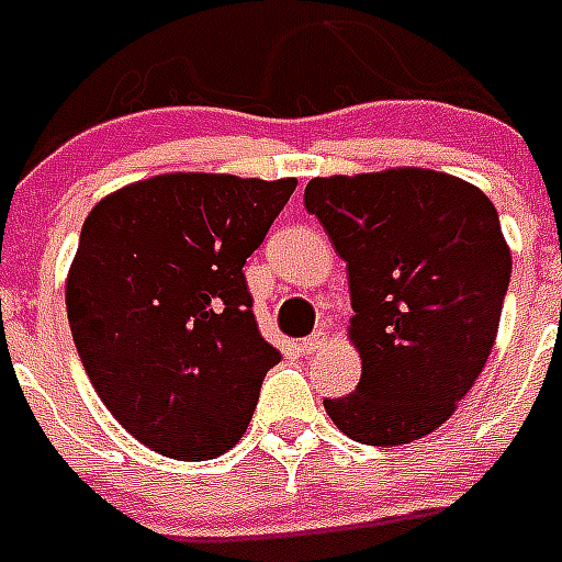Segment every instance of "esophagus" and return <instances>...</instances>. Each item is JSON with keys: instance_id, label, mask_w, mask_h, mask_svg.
I'll list each match as a JSON object with an SVG mask.
<instances>
[{"instance_id": "obj_1", "label": "esophagus", "mask_w": 562, "mask_h": 562, "mask_svg": "<svg viewBox=\"0 0 562 562\" xmlns=\"http://www.w3.org/2000/svg\"><path fill=\"white\" fill-rule=\"evenodd\" d=\"M322 342H325V339H322V334H313V336H307V339H302V342H299V351L313 353V351H318V348H322Z\"/></svg>"}]
</instances>
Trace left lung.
<instances>
[{"label": "left lung", "instance_id": "1", "mask_svg": "<svg viewBox=\"0 0 562 562\" xmlns=\"http://www.w3.org/2000/svg\"><path fill=\"white\" fill-rule=\"evenodd\" d=\"M304 205L348 263L357 392L325 401L348 438L397 447L435 432L473 389L499 330L510 249L475 186L426 168L318 177Z\"/></svg>", "mask_w": 562, "mask_h": 562}]
</instances>
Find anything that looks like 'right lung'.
Wrapping results in <instances>:
<instances>
[{
    "instance_id": "obj_1",
    "label": "right lung",
    "mask_w": 562,
    "mask_h": 562,
    "mask_svg": "<svg viewBox=\"0 0 562 562\" xmlns=\"http://www.w3.org/2000/svg\"><path fill=\"white\" fill-rule=\"evenodd\" d=\"M295 179L161 173L103 196L80 228L66 310L98 397L179 461L240 441L281 353L260 336L246 258Z\"/></svg>"
}]
</instances>
